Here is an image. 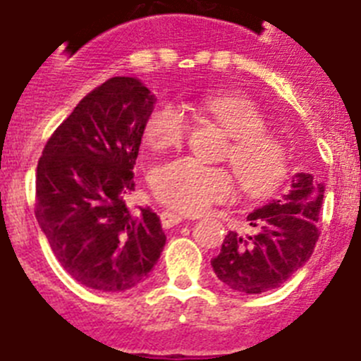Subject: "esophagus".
<instances>
[{
    "label": "esophagus",
    "mask_w": 361,
    "mask_h": 361,
    "mask_svg": "<svg viewBox=\"0 0 361 361\" xmlns=\"http://www.w3.org/2000/svg\"><path fill=\"white\" fill-rule=\"evenodd\" d=\"M160 221L164 228H171V226L180 225L181 221H183V216L178 212H173V210H164V212L160 214Z\"/></svg>",
    "instance_id": "esophagus-1"
}]
</instances>
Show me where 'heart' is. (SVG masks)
Wrapping results in <instances>:
<instances>
[{
    "label": "heart",
    "instance_id": "obj_1",
    "mask_svg": "<svg viewBox=\"0 0 361 361\" xmlns=\"http://www.w3.org/2000/svg\"><path fill=\"white\" fill-rule=\"evenodd\" d=\"M200 106L232 138L225 158L243 190L252 197L275 192L288 176L290 158L281 142L266 135L264 113L252 100L232 93H207ZM187 133L188 115L173 100L157 102L145 118V140L154 149L178 147ZM151 185L161 203L185 214H200L210 204L228 201L235 190L228 171L207 167L188 157L158 165Z\"/></svg>",
    "mask_w": 361,
    "mask_h": 361
}]
</instances>
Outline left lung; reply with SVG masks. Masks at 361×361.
<instances>
[{
    "label": "left lung",
    "mask_w": 361,
    "mask_h": 361,
    "mask_svg": "<svg viewBox=\"0 0 361 361\" xmlns=\"http://www.w3.org/2000/svg\"><path fill=\"white\" fill-rule=\"evenodd\" d=\"M324 185L313 174L298 173L291 188L246 216L252 233L228 232L212 259L221 282L241 293H264L306 264L318 241V214Z\"/></svg>",
    "instance_id": "left-lung-1"
}]
</instances>
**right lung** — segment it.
<instances>
[{"label": "right lung", "mask_w": 361, "mask_h": 361, "mask_svg": "<svg viewBox=\"0 0 361 361\" xmlns=\"http://www.w3.org/2000/svg\"><path fill=\"white\" fill-rule=\"evenodd\" d=\"M152 106L154 95L140 80L113 77L77 104L39 158V226L59 264L92 290H131L165 246L160 217L126 207Z\"/></svg>", "instance_id": "add662e5"}]
</instances>
